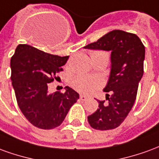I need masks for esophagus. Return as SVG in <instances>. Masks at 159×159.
<instances>
[{"mask_svg": "<svg viewBox=\"0 0 159 159\" xmlns=\"http://www.w3.org/2000/svg\"><path fill=\"white\" fill-rule=\"evenodd\" d=\"M80 99L82 100H87L90 99V96H89V95H84V94H81L80 95Z\"/></svg>", "mask_w": 159, "mask_h": 159, "instance_id": "esophagus-1", "label": "esophagus"}]
</instances>
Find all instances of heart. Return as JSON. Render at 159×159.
I'll list each match as a JSON object with an SVG mask.
<instances>
[{
    "instance_id": "obj_1",
    "label": "heart",
    "mask_w": 159,
    "mask_h": 159,
    "mask_svg": "<svg viewBox=\"0 0 159 159\" xmlns=\"http://www.w3.org/2000/svg\"><path fill=\"white\" fill-rule=\"evenodd\" d=\"M91 55L105 56L108 58V55L104 51H94ZM101 82L98 78L88 76H77L72 80V85L77 91L82 93H90L100 86Z\"/></svg>"
}]
</instances>
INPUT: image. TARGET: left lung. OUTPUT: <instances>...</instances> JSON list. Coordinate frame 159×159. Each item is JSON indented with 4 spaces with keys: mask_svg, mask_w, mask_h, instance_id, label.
Listing matches in <instances>:
<instances>
[{
    "mask_svg": "<svg viewBox=\"0 0 159 159\" xmlns=\"http://www.w3.org/2000/svg\"><path fill=\"white\" fill-rule=\"evenodd\" d=\"M86 49L111 52V71L104 92L105 100H98L99 108L88 117L90 126L99 130L116 129L132 109L144 72L145 47L135 34L115 30Z\"/></svg>",
    "mask_w": 159,
    "mask_h": 159,
    "instance_id": "1",
    "label": "left lung"
}]
</instances>
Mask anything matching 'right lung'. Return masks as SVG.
I'll return each instance as SVG.
<instances>
[{"label":"right lung","mask_w":159,"mask_h":159,"mask_svg":"<svg viewBox=\"0 0 159 159\" xmlns=\"http://www.w3.org/2000/svg\"><path fill=\"white\" fill-rule=\"evenodd\" d=\"M68 58L19 44L11 59V81L19 107L26 119L39 129L59 126L79 99L78 93L68 86L65 93H48V83L62 70Z\"/></svg>","instance_id":"obj_1"}]
</instances>
